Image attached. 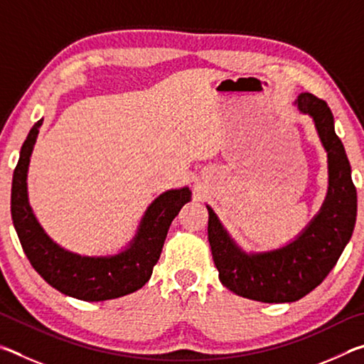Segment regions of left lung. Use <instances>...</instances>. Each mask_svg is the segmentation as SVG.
<instances>
[{
  "instance_id": "1",
  "label": "left lung",
  "mask_w": 364,
  "mask_h": 364,
  "mask_svg": "<svg viewBox=\"0 0 364 364\" xmlns=\"http://www.w3.org/2000/svg\"><path fill=\"white\" fill-rule=\"evenodd\" d=\"M295 106L315 122L328 152V194L310 223L284 247L245 252L207 205L208 242L221 284L241 297L263 304H291L321 284L352 237L356 221L352 168L336 134L331 109L311 93L299 95Z\"/></svg>"
}]
</instances>
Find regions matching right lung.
Here are the masks:
<instances>
[{"instance_id": "add662e5", "label": "right lung", "mask_w": 364, "mask_h": 364, "mask_svg": "<svg viewBox=\"0 0 364 364\" xmlns=\"http://www.w3.org/2000/svg\"><path fill=\"white\" fill-rule=\"evenodd\" d=\"M41 125L43 119L22 144L11 189L12 223L30 263L49 286L78 300L102 301L138 291L149 281L171 221L191 200V189H170L154 199L134 237L119 254L88 257L65 250L48 236L28 204L27 173Z\"/></svg>"}]
</instances>
